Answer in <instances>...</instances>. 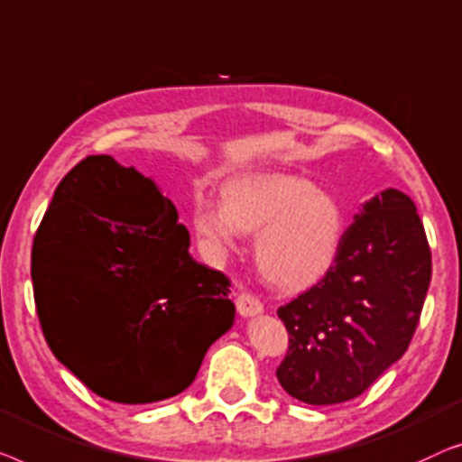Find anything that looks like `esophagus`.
<instances>
[{
    "label": "esophagus",
    "mask_w": 462,
    "mask_h": 462,
    "mask_svg": "<svg viewBox=\"0 0 462 462\" xmlns=\"http://www.w3.org/2000/svg\"><path fill=\"white\" fill-rule=\"evenodd\" d=\"M236 310L238 314L243 318H251V316H257L263 311V303L259 301L255 295L251 293H240L236 297Z\"/></svg>",
    "instance_id": "esophagus-1"
}]
</instances>
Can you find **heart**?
Returning a JSON list of instances; mask_svg holds the SVG:
<instances>
[{
	"label": "heart",
	"instance_id": "b5f03b06",
	"mask_svg": "<svg viewBox=\"0 0 462 462\" xmlns=\"http://www.w3.org/2000/svg\"><path fill=\"white\" fill-rule=\"evenodd\" d=\"M192 226L213 251L238 246L240 234L258 232L255 255L263 276L282 289H305L335 263L346 217L330 194L310 180L253 173L230 181L222 200H200Z\"/></svg>",
	"mask_w": 462,
	"mask_h": 462
}]
</instances>
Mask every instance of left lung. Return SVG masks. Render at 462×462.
Here are the masks:
<instances>
[{"label":"left lung","instance_id":"left-lung-1","mask_svg":"<svg viewBox=\"0 0 462 462\" xmlns=\"http://www.w3.org/2000/svg\"><path fill=\"white\" fill-rule=\"evenodd\" d=\"M431 282V251L417 207L387 188L343 232L335 263L278 308L289 349L284 392L311 406L358 398L411 346Z\"/></svg>","mask_w":462,"mask_h":462}]
</instances>
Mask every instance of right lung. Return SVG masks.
Wrapping results in <instances>:
<instances>
[{
  "instance_id": "add662e5",
  "label": "right lung",
  "mask_w": 462,
  "mask_h": 462,
  "mask_svg": "<svg viewBox=\"0 0 462 462\" xmlns=\"http://www.w3.org/2000/svg\"><path fill=\"white\" fill-rule=\"evenodd\" d=\"M188 246L171 200L108 154L58 184L31 251L35 308L51 354L100 398L181 393L230 330V281Z\"/></svg>"
}]
</instances>
